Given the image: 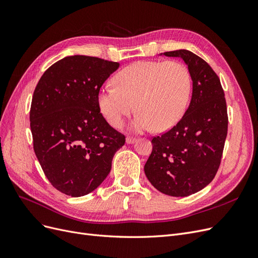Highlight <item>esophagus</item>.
Here are the masks:
<instances>
[{"mask_svg":"<svg viewBox=\"0 0 258 258\" xmlns=\"http://www.w3.org/2000/svg\"><path fill=\"white\" fill-rule=\"evenodd\" d=\"M136 141H137L136 138H132V137H127L126 138V143L127 144H132V143H135Z\"/></svg>","mask_w":258,"mask_h":258,"instance_id":"obj_1","label":"esophagus"}]
</instances>
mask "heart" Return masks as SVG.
Segmentation results:
<instances>
[{
  "instance_id": "heart-1",
  "label": "heart",
  "mask_w": 258,
  "mask_h": 258,
  "mask_svg": "<svg viewBox=\"0 0 258 258\" xmlns=\"http://www.w3.org/2000/svg\"><path fill=\"white\" fill-rule=\"evenodd\" d=\"M115 84L98 95V106L112 127H121L137 110L131 124L136 131H166L184 115L192 83L187 66L171 60L137 61L115 76Z\"/></svg>"
}]
</instances>
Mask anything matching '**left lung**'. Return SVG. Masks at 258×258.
<instances>
[{"instance_id":"8db88e82","label":"left lung","mask_w":258,"mask_h":258,"mask_svg":"<svg viewBox=\"0 0 258 258\" xmlns=\"http://www.w3.org/2000/svg\"><path fill=\"white\" fill-rule=\"evenodd\" d=\"M163 54L185 61L192 95L175 126L153 138L144 172L162 194L186 197L205 188L220 168L228 130L227 105L220 79L204 59L186 49Z\"/></svg>"}]
</instances>
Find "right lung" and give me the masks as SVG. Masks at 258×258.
Instances as JSON below:
<instances>
[{
	"label": "right lung",
	"instance_id": "right-lung-1",
	"mask_svg": "<svg viewBox=\"0 0 258 258\" xmlns=\"http://www.w3.org/2000/svg\"><path fill=\"white\" fill-rule=\"evenodd\" d=\"M118 62L70 56L49 67L31 103L30 127L38 162L50 184L68 196L95 190L126 142L100 113L98 95Z\"/></svg>",
	"mask_w": 258,
	"mask_h": 258
}]
</instances>
